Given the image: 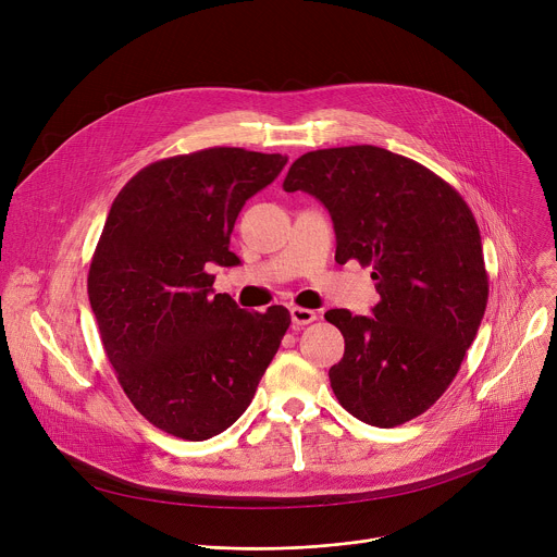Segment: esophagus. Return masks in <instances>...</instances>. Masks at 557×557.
Returning <instances> with one entry per match:
<instances>
[{
  "label": "esophagus",
  "instance_id": "1",
  "mask_svg": "<svg viewBox=\"0 0 557 557\" xmlns=\"http://www.w3.org/2000/svg\"><path fill=\"white\" fill-rule=\"evenodd\" d=\"M290 320H293V326H306L310 322L317 320V312L310 310V308H299V306H293L290 308Z\"/></svg>",
  "mask_w": 557,
  "mask_h": 557
}]
</instances>
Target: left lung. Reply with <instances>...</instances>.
<instances>
[{"instance_id": "8db88e82", "label": "left lung", "mask_w": 557, "mask_h": 557, "mask_svg": "<svg viewBox=\"0 0 557 557\" xmlns=\"http://www.w3.org/2000/svg\"><path fill=\"white\" fill-rule=\"evenodd\" d=\"M284 191L320 200L335 260L372 267V314L333 308L344 339L331 387L359 421L394 428L430 410L454 381L490 297L481 231L460 194L412 158L374 145L299 156Z\"/></svg>"}]
</instances>
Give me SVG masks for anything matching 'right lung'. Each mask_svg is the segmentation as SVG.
Returning a JSON list of instances; mask_svg holds the SVG:
<instances>
[{
  "mask_svg": "<svg viewBox=\"0 0 557 557\" xmlns=\"http://www.w3.org/2000/svg\"><path fill=\"white\" fill-rule=\"evenodd\" d=\"M288 158L209 147L143 168L114 198L88 273L90 306L116 379L158 430L205 441L249 408L290 324L282 306L237 308L213 295L209 264L237 213Z\"/></svg>",
  "mask_w": 557,
  "mask_h": 557,
  "instance_id": "obj_1",
  "label": "right lung"
}]
</instances>
